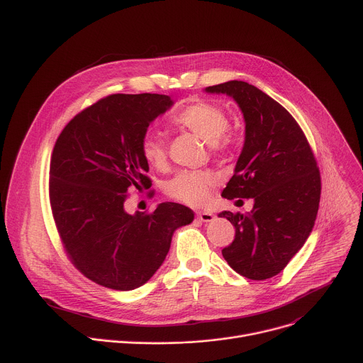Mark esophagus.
Returning <instances> with one entry per match:
<instances>
[{"label": "esophagus", "instance_id": "esophagus-1", "mask_svg": "<svg viewBox=\"0 0 363 363\" xmlns=\"http://www.w3.org/2000/svg\"><path fill=\"white\" fill-rule=\"evenodd\" d=\"M196 218L201 221V223H211L216 217L213 213L210 211H198L196 213Z\"/></svg>", "mask_w": 363, "mask_h": 363}]
</instances>
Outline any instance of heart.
I'll return each mask as SVG.
<instances>
[{"mask_svg": "<svg viewBox=\"0 0 363 363\" xmlns=\"http://www.w3.org/2000/svg\"><path fill=\"white\" fill-rule=\"evenodd\" d=\"M172 122L185 128L208 143L214 153L228 149L231 138L227 130L230 119L227 112L214 103L196 101L174 115ZM143 160L153 168L162 169L167 165L168 153L165 140L155 133H146L140 142ZM217 178L210 171H182L177 174L167 185V192L174 199L188 205H201L208 198Z\"/></svg>", "mask_w": 363, "mask_h": 363, "instance_id": "b5f03b06", "label": "heart"}]
</instances>
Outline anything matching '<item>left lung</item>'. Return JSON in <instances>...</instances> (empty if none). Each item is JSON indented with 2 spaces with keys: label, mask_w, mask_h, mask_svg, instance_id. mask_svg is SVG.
<instances>
[{
  "label": "left lung",
  "mask_w": 363,
  "mask_h": 363,
  "mask_svg": "<svg viewBox=\"0 0 363 363\" xmlns=\"http://www.w3.org/2000/svg\"><path fill=\"white\" fill-rule=\"evenodd\" d=\"M205 91L233 97L245 122L244 146L221 195L254 199L251 213L218 214L235 228L223 257L247 279H270L313 230L322 189L318 162L294 118L260 89L231 80Z\"/></svg>",
  "instance_id": "8db88e82"
}]
</instances>
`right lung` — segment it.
<instances>
[{"instance_id": "right-lung-1", "label": "right lung", "mask_w": 363, "mask_h": 363, "mask_svg": "<svg viewBox=\"0 0 363 363\" xmlns=\"http://www.w3.org/2000/svg\"><path fill=\"white\" fill-rule=\"evenodd\" d=\"M172 105L167 94H111L76 115L56 140L51 213L70 262L103 287L145 284L164 263L175 230L194 220L192 210L177 202H162L150 214L125 210L130 189L152 185L140 142Z\"/></svg>"}]
</instances>
